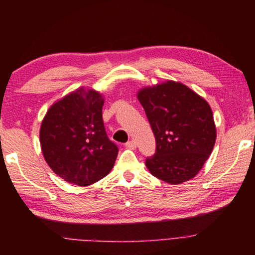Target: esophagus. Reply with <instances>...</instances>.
I'll return each mask as SVG.
<instances>
[{"instance_id": "obj_1", "label": "esophagus", "mask_w": 255, "mask_h": 255, "mask_svg": "<svg viewBox=\"0 0 255 255\" xmlns=\"http://www.w3.org/2000/svg\"><path fill=\"white\" fill-rule=\"evenodd\" d=\"M136 146H137V144H136L135 140H129V141H127V143H126V147H127V148L135 149Z\"/></svg>"}]
</instances>
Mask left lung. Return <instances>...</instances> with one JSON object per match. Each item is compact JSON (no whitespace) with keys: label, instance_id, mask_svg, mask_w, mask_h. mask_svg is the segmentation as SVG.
<instances>
[{"label":"left lung","instance_id":"obj_1","mask_svg":"<svg viewBox=\"0 0 255 255\" xmlns=\"http://www.w3.org/2000/svg\"><path fill=\"white\" fill-rule=\"evenodd\" d=\"M137 98L156 140L155 154L145 162L148 171L170 184L195 178L216 141V126L208 102L174 81L141 89Z\"/></svg>","mask_w":255,"mask_h":255}]
</instances>
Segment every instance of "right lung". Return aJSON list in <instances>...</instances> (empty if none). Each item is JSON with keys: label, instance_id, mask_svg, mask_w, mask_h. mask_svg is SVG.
<instances>
[{"label": "right lung", "instance_id": "1", "mask_svg": "<svg viewBox=\"0 0 255 255\" xmlns=\"http://www.w3.org/2000/svg\"><path fill=\"white\" fill-rule=\"evenodd\" d=\"M105 99L80 88L51 106L40 126L45 161L59 178L86 187L109 174L118 147L107 136L102 120Z\"/></svg>", "mask_w": 255, "mask_h": 255}]
</instances>
